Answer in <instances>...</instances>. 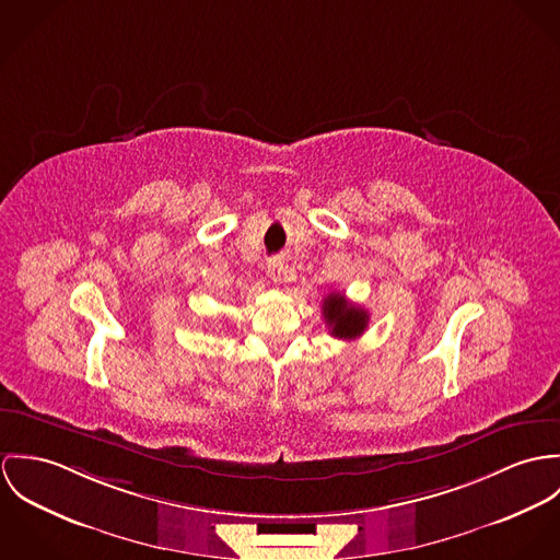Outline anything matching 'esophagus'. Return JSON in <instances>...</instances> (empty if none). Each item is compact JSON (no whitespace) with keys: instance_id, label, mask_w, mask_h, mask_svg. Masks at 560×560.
Returning a JSON list of instances; mask_svg holds the SVG:
<instances>
[{"instance_id":"obj_1","label":"esophagus","mask_w":560,"mask_h":560,"mask_svg":"<svg viewBox=\"0 0 560 560\" xmlns=\"http://www.w3.org/2000/svg\"><path fill=\"white\" fill-rule=\"evenodd\" d=\"M266 272L268 277L275 281V283H281L288 279V266L281 261V259H268V266H266Z\"/></svg>"}]
</instances>
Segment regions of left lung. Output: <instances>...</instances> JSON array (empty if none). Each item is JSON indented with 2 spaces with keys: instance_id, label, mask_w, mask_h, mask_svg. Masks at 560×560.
<instances>
[{
  "instance_id": "8db88e82",
  "label": "left lung",
  "mask_w": 560,
  "mask_h": 560,
  "mask_svg": "<svg viewBox=\"0 0 560 560\" xmlns=\"http://www.w3.org/2000/svg\"><path fill=\"white\" fill-rule=\"evenodd\" d=\"M324 322L330 328V335L337 339H357L365 332L370 313L363 307L352 305L343 294H328L322 303Z\"/></svg>"
}]
</instances>
